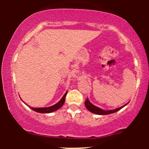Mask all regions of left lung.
Masks as SVG:
<instances>
[{
    "mask_svg": "<svg viewBox=\"0 0 149 149\" xmlns=\"http://www.w3.org/2000/svg\"><path fill=\"white\" fill-rule=\"evenodd\" d=\"M128 103L125 104V105L123 106V107H119V108H117V109H115L114 110H109V111H104V110L103 109H100V108L95 107V105H93L91 104L89 100H88V98H87L85 102V107L87 108V109L91 113H94V114H97V115H109V114H112V113H116V112H117L118 111H119L120 109H121L122 108L125 107L127 104Z\"/></svg>",
    "mask_w": 149,
    "mask_h": 149,
    "instance_id": "left-lung-1",
    "label": "left lung"
}]
</instances>
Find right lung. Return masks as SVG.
<instances>
[{
    "label": "right lung",
    "mask_w": 149,
    "mask_h": 149,
    "mask_svg": "<svg viewBox=\"0 0 149 149\" xmlns=\"http://www.w3.org/2000/svg\"><path fill=\"white\" fill-rule=\"evenodd\" d=\"M67 92H68V91H66V92L65 93V94L63 95L62 99H61L58 103L52 106V107H45V108H32V107H30L29 106H28V107H29L32 110H33V111L37 112V113H52V112L57 111V110L60 109V108L62 107L63 104H64V102H65V98H66Z\"/></svg>",
    "instance_id": "right-lung-1"
}]
</instances>
